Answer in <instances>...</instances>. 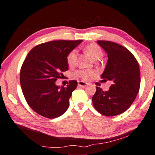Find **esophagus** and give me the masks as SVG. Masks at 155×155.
I'll use <instances>...</instances> for the list:
<instances>
[{"label":"esophagus","mask_w":155,"mask_h":155,"mask_svg":"<svg viewBox=\"0 0 155 155\" xmlns=\"http://www.w3.org/2000/svg\"><path fill=\"white\" fill-rule=\"evenodd\" d=\"M87 84H88L87 83L84 82V81H78V85L80 86V87H86Z\"/></svg>","instance_id":"obj_1"}]
</instances>
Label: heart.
Instances as JSON below:
<instances>
[{"instance_id": "obj_1", "label": "heart", "mask_w": 155, "mask_h": 155, "mask_svg": "<svg viewBox=\"0 0 155 155\" xmlns=\"http://www.w3.org/2000/svg\"><path fill=\"white\" fill-rule=\"evenodd\" d=\"M85 51L87 54L91 57L92 59H94L98 57H101L102 56V51L98 45L96 44H90L86 47ZM77 61V53L75 50L72 51L68 54L67 56V62L69 66H74ZM95 75V72L91 70H79L76 71L74 74V76L76 77H80L83 80H90Z\"/></svg>"}]
</instances>
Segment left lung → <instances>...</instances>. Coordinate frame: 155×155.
I'll return each mask as SVG.
<instances>
[{
	"label": "left lung",
	"mask_w": 155,
	"mask_h": 155,
	"mask_svg": "<svg viewBox=\"0 0 155 155\" xmlns=\"http://www.w3.org/2000/svg\"><path fill=\"white\" fill-rule=\"evenodd\" d=\"M97 42L108 57L101 78L112 81L113 84L107 91L96 87L92 101L98 113L106 116L118 115L130 107L138 93L140 68L133 54L125 47L110 41Z\"/></svg>",
	"instance_id": "8db88e82"
}]
</instances>
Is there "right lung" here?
Masks as SVG:
<instances>
[{
    "mask_svg": "<svg viewBox=\"0 0 155 155\" xmlns=\"http://www.w3.org/2000/svg\"><path fill=\"white\" fill-rule=\"evenodd\" d=\"M82 40H55L42 43L30 51L20 70V85L27 103L42 116L55 118L69 107V98L77 81L57 86L61 72L68 71L67 56Z\"/></svg>",
    "mask_w": 155,
    "mask_h": 155,
    "instance_id": "1",
    "label": "right lung"
}]
</instances>
